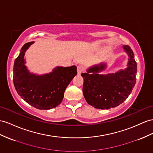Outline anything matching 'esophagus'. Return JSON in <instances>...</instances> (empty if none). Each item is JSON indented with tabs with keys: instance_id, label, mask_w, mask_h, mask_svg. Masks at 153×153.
<instances>
[{
	"instance_id": "obj_1",
	"label": "esophagus",
	"mask_w": 153,
	"mask_h": 153,
	"mask_svg": "<svg viewBox=\"0 0 153 153\" xmlns=\"http://www.w3.org/2000/svg\"><path fill=\"white\" fill-rule=\"evenodd\" d=\"M84 71V68L82 65H78L77 66V73L78 74H80Z\"/></svg>"
}]
</instances>
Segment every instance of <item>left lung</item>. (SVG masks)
I'll list each match as a JSON object with an SVG mask.
<instances>
[{
  "label": "left lung",
  "instance_id": "8db88e82",
  "mask_svg": "<svg viewBox=\"0 0 153 153\" xmlns=\"http://www.w3.org/2000/svg\"><path fill=\"white\" fill-rule=\"evenodd\" d=\"M129 56L127 68L115 73L100 75L106 68L105 63L94 65L82 73L84 78L83 94L86 102L96 109H109L124 102L132 92L136 83L137 64L131 48L124 45Z\"/></svg>",
  "mask_w": 153,
  "mask_h": 153
}]
</instances>
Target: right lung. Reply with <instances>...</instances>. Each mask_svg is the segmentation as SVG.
<instances>
[{"label": "right lung", "mask_w": 153, "mask_h": 153, "mask_svg": "<svg viewBox=\"0 0 153 153\" xmlns=\"http://www.w3.org/2000/svg\"><path fill=\"white\" fill-rule=\"evenodd\" d=\"M34 42L22 46L15 60L13 83L16 92L24 100L36 109L48 110L59 105L68 85L77 74L76 67L58 66L53 71L39 75L28 71L24 55Z\"/></svg>", "instance_id": "1"}]
</instances>
